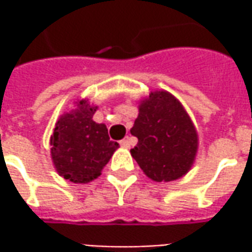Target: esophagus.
Returning a JSON list of instances; mask_svg holds the SVG:
<instances>
[{"mask_svg": "<svg viewBox=\"0 0 252 252\" xmlns=\"http://www.w3.org/2000/svg\"><path fill=\"white\" fill-rule=\"evenodd\" d=\"M120 144H121V147H126V148L131 147V144H132L131 137H129V136L124 137V139H123V140L120 142Z\"/></svg>", "mask_w": 252, "mask_h": 252, "instance_id": "esophagus-1", "label": "esophagus"}]
</instances>
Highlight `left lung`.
Returning <instances> with one entry per match:
<instances>
[{
    "label": "left lung",
    "mask_w": 252,
    "mask_h": 252,
    "mask_svg": "<svg viewBox=\"0 0 252 252\" xmlns=\"http://www.w3.org/2000/svg\"><path fill=\"white\" fill-rule=\"evenodd\" d=\"M131 133L137 137L132 157L148 178L170 182L191 167L197 132L180 101L167 92H154L143 101Z\"/></svg>",
    "instance_id": "left-lung-1"
}]
</instances>
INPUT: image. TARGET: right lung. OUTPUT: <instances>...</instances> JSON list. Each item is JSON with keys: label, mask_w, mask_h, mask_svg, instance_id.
Masks as SVG:
<instances>
[{"label": "right lung", "mask_w": 252, "mask_h": 252, "mask_svg": "<svg viewBox=\"0 0 252 252\" xmlns=\"http://www.w3.org/2000/svg\"><path fill=\"white\" fill-rule=\"evenodd\" d=\"M95 106L86 99L61 116L51 136V157L59 175L74 184H88L101 174L119 143L112 142L105 124L93 121Z\"/></svg>", "instance_id": "right-lung-1"}]
</instances>
